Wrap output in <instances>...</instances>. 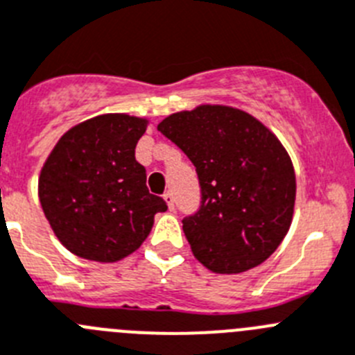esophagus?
I'll list each match as a JSON object with an SVG mask.
<instances>
[{
  "instance_id": "obj_1",
  "label": "esophagus",
  "mask_w": 355,
  "mask_h": 355,
  "mask_svg": "<svg viewBox=\"0 0 355 355\" xmlns=\"http://www.w3.org/2000/svg\"><path fill=\"white\" fill-rule=\"evenodd\" d=\"M164 200H166V203H168V209L173 210L175 209V200H173V194H171L170 191H168V193H164Z\"/></svg>"
}]
</instances>
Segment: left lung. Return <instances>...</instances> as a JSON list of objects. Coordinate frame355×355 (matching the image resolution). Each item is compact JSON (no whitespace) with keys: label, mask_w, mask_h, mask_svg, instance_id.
I'll return each mask as SVG.
<instances>
[{"label":"left lung","mask_w":355,"mask_h":355,"mask_svg":"<svg viewBox=\"0 0 355 355\" xmlns=\"http://www.w3.org/2000/svg\"><path fill=\"white\" fill-rule=\"evenodd\" d=\"M196 166L201 207L185 217L194 258L216 274L263 263L288 233L295 171L276 134L245 111L201 104L157 125Z\"/></svg>","instance_id":"obj_1"}]
</instances>
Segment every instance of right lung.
<instances>
[{
    "label": "right lung",
    "mask_w": 355,
    "mask_h": 355,
    "mask_svg": "<svg viewBox=\"0 0 355 355\" xmlns=\"http://www.w3.org/2000/svg\"><path fill=\"white\" fill-rule=\"evenodd\" d=\"M148 118L106 113L67 130L38 175V200L58 241L79 258L113 263L148 237L166 201L146 189L134 155Z\"/></svg>",
    "instance_id": "obj_1"
}]
</instances>
